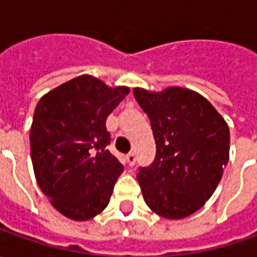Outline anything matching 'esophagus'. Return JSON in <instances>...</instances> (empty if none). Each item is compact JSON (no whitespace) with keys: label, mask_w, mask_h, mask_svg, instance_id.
<instances>
[{"label":"esophagus","mask_w":257,"mask_h":257,"mask_svg":"<svg viewBox=\"0 0 257 257\" xmlns=\"http://www.w3.org/2000/svg\"><path fill=\"white\" fill-rule=\"evenodd\" d=\"M125 163H127L128 167H133L134 164H136V156H134L133 153L127 154V156H125Z\"/></svg>","instance_id":"esophagus-1"}]
</instances>
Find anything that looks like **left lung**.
Returning <instances> with one entry per match:
<instances>
[{
  "label": "left lung",
  "instance_id": "8db88e82",
  "mask_svg": "<svg viewBox=\"0 0 257 257\" xmlns=\"http://www.w3.org/2000/svg\"><path fill=\"white\" fill-rule=\"evenodd\" d=\"M133 94L156 142L153 164L137 173L144 202L162 217L184 219L202 209L222 180L229 125L207 98L184 87H136Z\"/></svg>",
  "mask_w": 257,
  "mask_h": 257
}]
</instances>
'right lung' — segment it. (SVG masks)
Listing matches in <instances>:
<instances>
[{
  "mask_svg": "<svg viewBox=\"0 0 257 257\" xmlns=\"http://www.w3.org/2000/svg\"><path fill=\"white\" fill-rule=\"evenodd\" d=\"M130 88L83 74L44 94L30 130L37 183L57 212L84 222L103 212L123 173L105 147L108 114Z\"/></svg>",
  "mask_w": 257,
  "mask_h": 257,
  "instance_id": "1",
  "label": "right lung"
}]
</instances>
